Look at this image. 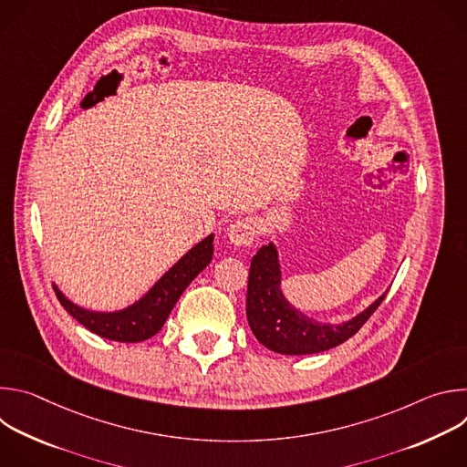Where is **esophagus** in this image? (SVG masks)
<instances>
[{
	"mask_svg": "<svg viewBox=\"0 0 467 467\" xmlns=\"http://www.w3.org/2000/svg\"><path fill=\"white\" fill-rule=\"evenodd\" d=\"M256 234H258V231H256V223L253 218H240L227 227V238L231 240L233 245H238V247L251 245L254 242Z\"/></svg>",
	"mask_w": 467,
	"mask_h": 467,
	"instance_id": "1",
	"label": "esophagus"
}]
</instances>
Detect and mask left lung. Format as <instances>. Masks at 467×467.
Returning a JSON list of instances; mask_svg holds the SVG:
<instances>
[{
  "instance_id": "8db88e82",
  "label": "left lung",
  "mask_w": 467,
  "mask_h": 467,
  "mask_svg": "<svg viewBox=\"0 0 467 467\" xmlns=\"http://www.w3.org/2000/svg\"><path fill=\"white\" fill-rule=\"evenodd\" d=\"M281 264L274 242L251 260L245 314L256 340L281 355H312L349 340L379 308L386 294L344 323H319L297 310L281 290Z\"/></svg>"
}]
</instances>
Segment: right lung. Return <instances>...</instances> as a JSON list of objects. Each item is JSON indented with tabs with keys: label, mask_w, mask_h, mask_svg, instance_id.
I'll list each match as a JSON object with an SVG mask.
<instances>
[{
	"label": "right lung",
	"mask_w": 467,
	"mask_h": 467,
	"mask_svg": "<svg viewBox=\"0 0 467 467\" xmlns=\"http://www.w3.org/2000/svg\"><path fill=\"white\" fill-rule=\"evenodd\" d=\"M213 242L214 234H209L195 244L184 256L179 258V262L171 265L146 296L121 310H88L72 303L57 288V285H53V288L66 312L76 317L83 327L92 330L94 335L123 344L144 342L155 337L162 328L181 294L211 264L214 253Z\"/></svg>",
	"instance_id": "right-lung-1"
}]
</instances>
